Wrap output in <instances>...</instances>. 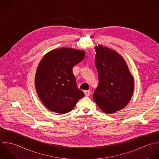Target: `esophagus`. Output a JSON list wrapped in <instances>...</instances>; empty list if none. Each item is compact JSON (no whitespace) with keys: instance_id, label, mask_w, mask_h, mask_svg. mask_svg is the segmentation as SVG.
Here are the masks:
<instances>
[{"instance_id":"1","label":"esophagus","mask_w":159,"mask_h":159,"mask_svg":"<svg viewBox=\"0 0 159 159\" xmlns=\"http://www.w3.org/2000/svg\"><path fill=\"white\" fill-rule=\"evenodd\" d=\"M84 93H85V95L89 96L90 95L91 92L90 90H85V91H84Z\"/></svg>"}]
</instances>
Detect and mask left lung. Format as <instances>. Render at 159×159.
<instances>
[{
	"instance_id": "left-lung-1",
	"label": "left lung",
	"mask_w": 159,
	"mask_h": 159,
	"mask_svg": "<svg viewBox=\"0 0 159 159\" xmlns=\"http://www.w3.org/2000/svg\"><path fill=\"white\" fill-rule=\"evenodd\" d=\"M95 48L99 84L93 99L104 113H114L129 102L134 90V79L125 61L118 53L101 45Z\"/></svg>"
}]
</instances>
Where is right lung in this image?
Returning <instances> with one entry per match:
<instances>
[{
  "label": "right lung",
  "mask_w": 159,
  "mask_h": 159,
  "mask_svg": "<svg viewBox=\"0 0 159 159\" xmlns=\"http://www.w3.org/2000/svg\"><path fill=\"white\" fill-rule=\"evenodd\" d=\"M85 52L60 48L47 53L38 65L35 87L40 99L52 112L70 111L85 95L77 87L72 68L84 58Z\"/></svg>",
  "instance_id": "1"
}]
</instances>
